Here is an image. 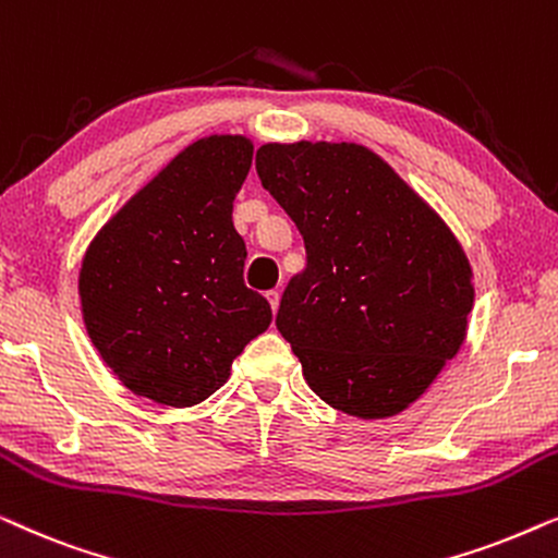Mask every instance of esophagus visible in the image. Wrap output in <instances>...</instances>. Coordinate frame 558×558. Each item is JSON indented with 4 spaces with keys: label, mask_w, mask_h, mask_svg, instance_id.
I'll return each mask as SVG.
<instances>
[{
    "label": "esophagus",
    "mask_w": 558,
    "mask_h": 558,
    "mask_svg": "<svg viewBox=\"0 0 558 558\" xmlns=\"http://www.w3.org/2000/svg\"><path fill=\"white\" fill-rule=\"evenodd\" d=\"M266 300H269V304H271V310H274V312L279 310V300H281V294L277 292V289H271V292H266Z\"/></svg>",
    "instance_id": "34e87169"
}]
</instances>
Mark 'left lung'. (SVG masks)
Masks as SVG:
<instances>
[{"label": "left lung", "mask_w": 558, "mask_h": 558, "mask_svg": "<svg viewBox=\"0 0 558 558\" xmlns=\"http://www.w3.org/2000/svg\"><path fill=\"white\" fill-rule=\"evenodd\" d=\"M256 172L307 248L277 315L304 380L348 416L401 414L468 338L475 284L462 243L363 144L271 142Z\"/></svg>", "instance_id": "8db88e82"}]
</instances>
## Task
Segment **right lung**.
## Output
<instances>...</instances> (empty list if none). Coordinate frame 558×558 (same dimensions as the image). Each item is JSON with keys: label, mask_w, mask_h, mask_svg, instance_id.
<instances>
[{"label": "right lung", "mask_w": 558, "mask_h": 558, "mask_svg": "<svg viewBox=\"0 0 558 558\" xmlns=\"http://www.w3.org/2000/svg\"><path fill=\"white\" fill-rule=\"evenodd\" d=\"M254 159L241 134L187 144L88 243L78 271L90 342L129 391L195 407L231 376L271 307L243 284L233 201Z\"/></svg>", "instance_id": "add662e5"}]
</instances>
